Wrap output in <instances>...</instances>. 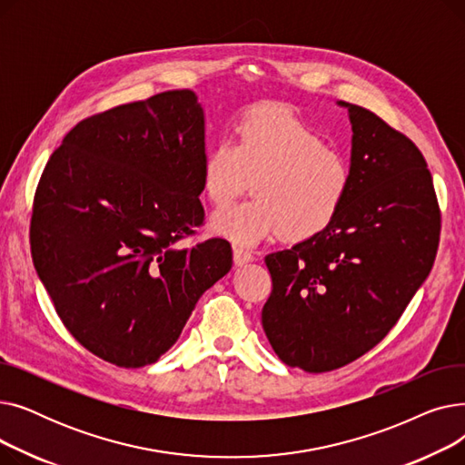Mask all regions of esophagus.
I'll use <instances>...</instances> for the list:
<instances>
[{"instance_id":"esophagus-1","label":"esophagus","mask_w":465,"mask_h":465,"mask_svg":"<svg viewBox=\"0 0 465 465\" xmlns=\"http://www.w3.org/2000/svg\"><path fill=\"white\" fill-rule=\"evenodd\" d=\"M252 260H254L252 252L241 249V247H233V262H235V265H245V263H249Z\"/></svg>"}]
</instances>
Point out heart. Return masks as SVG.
Wrapping results in <instances>:
<instances>
[{"label":"heart","mask_w":465,"mask_h":465,"mask_svg":"<svg viewBox=\"0 0 465 465\" xmlns=\"http://www.w3.org/2000/svg\"><path fill=\"white\" fill-rule=\"evenodd\" d=\"M252 198L218 211L211 228L237 245L272 235L300 241L326 230L352 186L349 156L282 105L242 114L233 141H216L202 163V190L223 207L249 186Z\"/></svg>","instance_id":"1"}]
</instances>
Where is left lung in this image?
Here are the masks:
<instances>
[{"mask_svg": "<svg viewBox=\"0 0 465 465\" xmlns=\"http://www.w3.org/2000/svg\"><path fill=\"white\" fill-rule=\"evenodd\" d=\"M352 122V186L333 223L265 256L273 290L262 326L277 356L309 373L343 368L396 326L431 272L441 211L428 163L375 113Z\"/></svg>", "mask_w": 465, "mask_h": 465, "instance_id": "1", "label": "left lung"}]
</instances>
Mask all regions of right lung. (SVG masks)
<instances>
[{"label":"right lung","instance_id":"1","mask_svg":"<svg viewBox=\"0 0 465 465\" xmlns=\"http://www.w3.org/2000/svg\"><path fill=\"white\" fill-rule=\"evenodd\" d=\"M203 111L192 90L92 114L35 188L30 249L60 321L118 368L154 363L232 270V247L181 241L203 224Z\"/></svg>","mask_w":465,"mask_h":465}]
</instances>
